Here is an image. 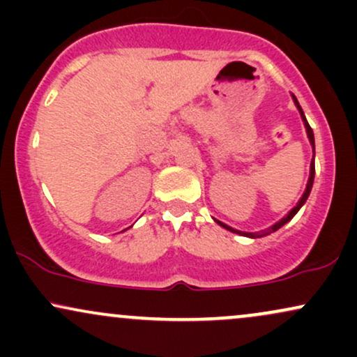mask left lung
<instances>
[{"label":"left lung","instance_id":"8db88e82","mask_svg":"<svg viewBox=\"0 0 357 357\" xmlns=\"http://www.w3.org/2000/svg\"><path fill=\"white\" fill-rule=\"evenodd\" d=\"M296 100V104H297V107H298V110H301V116H302V121H304V124H305V129H307V136H309V141H310V144H312V147H314V132H312V129H310V126H309V122H307V119H305V116H304V112H302V109H301V105H298V102H297V99H294ZM315 149V147H314ZM314 174H315V165H314V159H312V162H310V176H309V181H307V188H305V192L304 195H302V198H301V202L297 203V206L296 208H292V210H290V213L289 215L285 216V218H282L280 221H277L275 225H273V227H270V228H267V230H264V231H257V233H245V231H238V230H235V228H231V227H228V225H225V223H221V221H218V220H215L216 223L220 225V227H223V228H227V230H230V231H233V233H238V235H245V236H252V238H260V236H265V235H270V233H273V231H277L278 228H282L284 227V225L287 223V221H290L294 218V216H296V213L301 210V206L302 204H304L305 202H307V198H309V195H310V190H312V184H314Z\"/></svg>","mask_w":357,"mask_h":357}]
</instances>
